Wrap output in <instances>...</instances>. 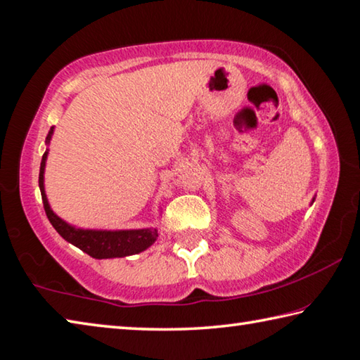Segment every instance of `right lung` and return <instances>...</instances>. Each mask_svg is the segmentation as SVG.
<instances>
[{"mask_svg": "<svg viewBox=\"0 0 360 360\" xmlns=\"http://www.w3.org/2000/svg\"><path fill=\"white\" fill-rule=\"evenodd\" d=\"M52 135V129L47 134L46 140L49 141ZM47 153L43 155L39 167V190L43 198L44 210L51 225L56 228V231L62 236L65 240L72 243L82 252L94 258H115V257H127L134 253L143 252L145 249L155 243L158 238V231L153 228L146 229H131V231H92V229H79L70 226L62 219L51 210L47 204V198L44 193V166H46Z\"/></svg>", "mask_w": 360, "mask_h": 360, "instance_id": "right-lung-1", "label": "right lung"}]
</instances>
